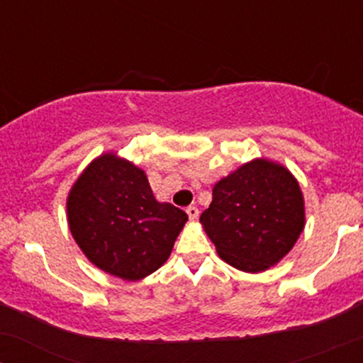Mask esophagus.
<instances>
[{
	"label": "esophagus",
	"instance_id": "1",
	"mask_svg": "<svg viewBox=\"0 0 363 363\" xmlns=\"http://www.w3.org/2000/svg\"><path fill=\"white\" fill-rule=\"evenodd\" d=\"M186 213L189 215L191 220H196V218H198V216H199L198 206H187V208H186Z\"/></svg>",
	"mask_w": 363,
	"mask_h": 363
}]
</instances>
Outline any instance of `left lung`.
I'll list each match as a JSON object with an SVG mask.
<instances>
[{"label": "left lung", "instance_id": "obj_1", "mask_svg": "<svg viewBox=\"0 0 363 363\" xmlns=\"http://www.w3.org/2000/svg\"><path fill=\"white\" fill-rule=\"evenodd\" d=\"M199 222L223 261L242 272H264L303 230L301 187L281 165L249 162L216 182Z\"/></svg>", "mask_w": 363, "mask_h": 363}]
</instances>
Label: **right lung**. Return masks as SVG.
Here are the masks:
<instances>
[{
  "mask_svg": "<svg viewBox=\"0 0 363 363\" xmlns=\"http://www.w3.org/2000/svg\"><path fill=\"white\" fill-rule=\"evenodd\" d=\"M187 215L158 203L145 172L114 155L91 162L68 198L69 230L104 272L136 281L160 268Z\"/></svg>",
  "mask_w": 363,
  "mask_h": 363,
  "instance_id": "1",
  "label": "right lung"
}]
</instances>
